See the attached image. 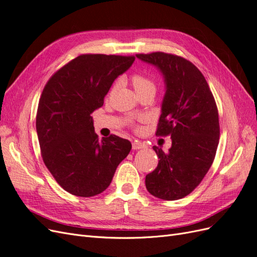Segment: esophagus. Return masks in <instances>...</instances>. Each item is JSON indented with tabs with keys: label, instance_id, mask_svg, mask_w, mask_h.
<instances>
[{
	"label": "esophagus",
	"instance_id": "1",
	"mask_svg": "<svg viewBox=\"0 0 257 257\" xmlns=\"http://www.w3.org/2000/svg\"><path fill=\"white\" fill-rule=\"evenodd\" d=\"M146 147L145 144L141 143V142H134L133 144H132V148H133V150H139V149H144V148Z\"/></svg>",
	"mask_w": 257,
	"mask_h": 257
}]
</instances>
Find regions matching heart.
I'll return each instance as SVG.
<instances>
[{
  "instance_id": "b5f03b06",
  "label": "heart",
  "mask_w": 257,
  "mask_h": 257,
  "mask_svg": "<svg viewBox=\"0 0 257 257\" xmlns=\"http://www.w3.org/2000/svg\"><path fill=\"white\" fill-rule=\"evenodd\" d=\"M132 83H133V87L137 93L146 90L155 91L154 82L149 78V77H147L143 74H135L132 76Z\"/></svg>"
}]
</instances>
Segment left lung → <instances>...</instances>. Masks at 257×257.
<instances>
[{
	"instance_id": "8db88e82",
	"label": "left lung",
	"mask_w": 257,
	"mask_h": 257,
	"mask_svg": "<svg viewBox=\"0 0 257 257\" xmlns=\"http://www.w3.org/2000/svg\"><path fill=\"white\" fill-rule=\"evenodd\" d=\"M136 57L158 67L164 77L157 135L172 138L167 153L153 147L160 161L146 176V188L158 198L180 199L201 182L213 163L220 138L215 100L204 75L186 59L165 52Z\"/></svg>"
}]
</instances>
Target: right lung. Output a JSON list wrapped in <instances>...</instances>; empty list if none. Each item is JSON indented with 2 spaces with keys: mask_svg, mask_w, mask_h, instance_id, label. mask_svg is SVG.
Wrapping results in <instances>:
<instances>
[{
  "mask_svg": "<svg viewBox=\"0 0 257 257\" xmlns=\"http://www.w3.org/2000/svg\"><path fill=\"white\" fill-rule=\"evenodd\" d=\"M134 56L81 54L54 73L38 102L36 132L42 158L66 192L91 197L109 186L132 144L110 135L99 141L91 113L102 107L116 77Z\"/></svg>",
  "mask_w": 257,
  "mask_h": 257,
  "instance_id": "right-lung-1",
  "label": "right lung"
}]
</instances>
